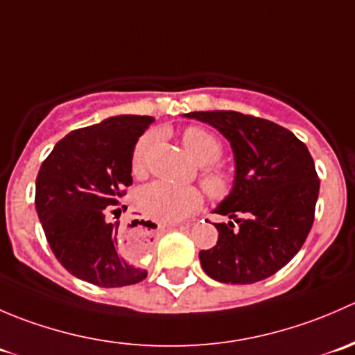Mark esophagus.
I'll return each mask as SVG.
<instances>
[{"instance_id":"esophagus-1","label":"esophagus","mask_w":355,"mask_h":355,"mask_svg":"<svg viewBox=\"0 0 355 355\" xmlns=\"http://www.w3.org/2000/svg\"><path fill=\"white\" fill-rule=\"evenodd\" d=\"M173 227H178V225H173ZM173 227H168V228H173ZM187 227H189V225H187ZM137 239H144V235H142L141 232H139V234H137Z\"/></svg>"}]
</instances>
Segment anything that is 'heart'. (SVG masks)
Returning a JSON list of instances; mask_svg holds the SVG:
<instances>
[{
	"label": "heart",
	"instance_id": "heart-1",
	"mask_svg": "<svg viewBox=\"0 0 355 355\" xmlns=\"http://www.w3.org/2000/svg\"><path fill=\"white\" fill-rule=\"evenodd\" d=\"M157 135L155 132L142 135L132 151V173L142 175L146 171L148 157L151 149L155 148ZM187 153L198 161L199 164H213L223 155V146L220 139L202 127H187L182 134ZM204 189L211 199L223 200L234 191V175L220 166L207 168L200 175ZM202 204V194L199 189L191 185H173L166 182H153L142 187L137 194V206L146 216L163 223H177L185 220L192 213L199 209Z\"/></svg>",
	"mask_w": 355,
	"mask_h": 355
}]
</instances>
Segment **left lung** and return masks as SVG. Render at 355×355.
Here are the masks:
<instances>
[{
  "label": "left lung",
  "mask_w": 355,
  "mask_h": 355,
  "mask_svg": "<svg viewBox=\"0 0 355 355\" xmlns=\"http://www.w3.org/2000/svg\"><path fill=\"white\" fill-rule=\"evenodd\" d=\"M230 141L235 185L214 213L216 245L200 250V266L221 284H256L277 273L300 250L314 221L320 178L306 144L264 118L239 111H192Z\"/></svg>",
  "instance_id": "left-lung-1"
}]
</instances>
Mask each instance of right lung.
<instances>
[{"instance_id": "add662e5", "label": "right lung", "mask_w": 355, "mask_h": 355, "mask_svg": "<svg viewBox=\"0 0 355 355\" xmlns=\"http://www.w3.org/2000/svg\"><path fill=\"white\" fill-rule=\"evenodd\" d=\"M153 120L120 114L70 132L35 178V209L53 254L68 273L98 287H125L148 277L120 256L118 221L108 216L120 213L113 207L132 185V151Z\"/></svg>"}]
</instances>
